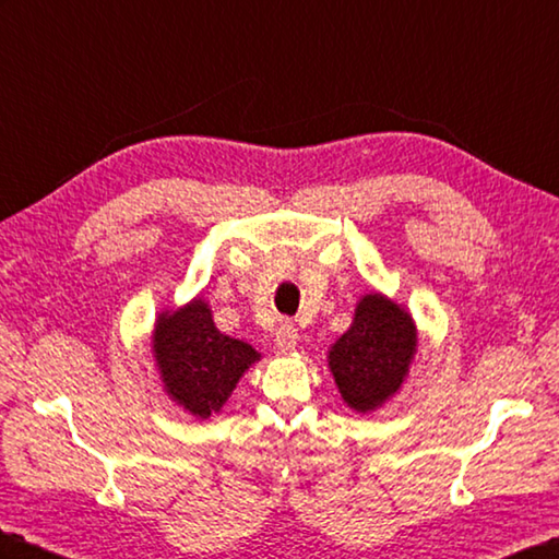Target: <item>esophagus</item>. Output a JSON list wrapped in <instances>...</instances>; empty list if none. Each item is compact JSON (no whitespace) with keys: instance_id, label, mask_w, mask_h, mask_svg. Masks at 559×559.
Listing matches in <instances>:
<instances>
[{"instance_id":"1","label":"esophagus","mask_w":559,"mask_h":559,"mask_svg":"<svg viewBox=\"0 0 559 559\" xmlns=\"http://www.w3.org/2000/svg\"><path fill=\"white\" fill-rule=\"evenodd\" d=\"M298 344V330L292 322H282L275 332V346L280 350H292Z\"/></svg>"}]
</instances>
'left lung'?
<instances>
[{"mask_svg":"<svg viewBox=\"0 0 559 559\" xmlns=\"http://www.w3.org/2000/svg\"><path fill=\"white\" fill-rule=\"evenodd\" d=\"M415 350L417 330L411 312L382 294H367L326 360L348 407L372 413L401 389Z\"/></svg>","mask_w":559,"mask_h":559,"instance_id":"1","label":"left lung"}]
</instances>
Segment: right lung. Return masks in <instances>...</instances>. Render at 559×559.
<instances>
[{
  "instance_id": "right-lung-1",
  "label": "right lung",
  "mask_w": 559,
  "mask_h": 559,
  "mask_svg": "<svg viewBox=\"0 0 559 559\" xmlns=\"http://www.w3.org/2000/svg\"><path fill=\"white\" fill-rule=\"evenodd\" d=\"M154 358L168 396L194 417L209 419L221 413L241 374L261 356L217 330L209 304L194 298L173 312H160Z\"/></svg>"
}]
</instances>
